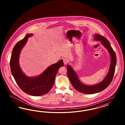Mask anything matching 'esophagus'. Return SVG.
<instances>
[{
	"mask_svg": "<svg viewBox=\"0 0 125 125\" xmlns=\"http://www.w3.org/2000/svg\"><path fill=\"white\" fill-rule=\"evenodd\" d=\"M63 62H64V65H66L67 64V63H68L67 60H66V59H63Z\"/></svg>",
	"mask_w": 125,
	"mask_h": 125,
	"instance_id": "1",
	"label": "esophagus"
}]
</instances>
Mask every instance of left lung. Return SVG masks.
<instances>
[{
  "label": "left lung",
  "instance_id": "8db88e82",
  "mask_svg": "<svg viewBox=\"0 0 125 125\" xmlns=\"http://www.w3.org/2000/svg\"><path fill=\"white\" fill-rule=\"evenodd\" d=\"M94 37V40L100 41L102 45L106 49L111 59L109 71L104 79L99 83L92 85H87L80 81L77 73L71 65H68L67 66V74L73 87L79 92L86 94L97 93L107 88L112 81L117 62L116 54L107 39L97 34H95Z\"/></svg>",
  "mask_w": 125,
  "mask_h": 125
}]
</instances>
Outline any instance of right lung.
<instances>
[{
    "label": "right lung",
    "instance_id": "1",
    "mask_svg": "<svg viewBox=\"0 0 125 125\" xmlns=\"http://www.w3.org/2000/svg\"><path fill=\"white\" fill-rule=\"evenodd\" d=\"M33 35L31 33L27 34L23 39L15 44L12 51L10 65L13 77L23 92L33 96H41L47 94L52 88L56 74L60 67L64 65V63L63 60H60L48 66L38 76L29 77L26 75L20 65V56L28 38Z\"/></svg>",
    "mask_w": 125,
    "mask_h": 125
}]
</instances>
